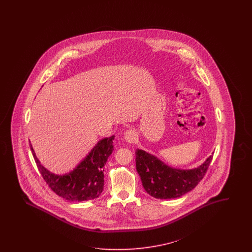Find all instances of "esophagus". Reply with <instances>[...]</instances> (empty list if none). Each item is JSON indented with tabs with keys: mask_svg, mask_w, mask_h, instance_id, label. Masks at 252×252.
<instances>
[{
	"mask_svg": "<svg viewBox=\"0 0 252 252\" xmlns=\"http://www.w3.org/2000/svg\"><path fill=\"white\" fill-rule=\"evenodd\" d=\"M136 134L134 133L133 130H126L125 132V139L128 143H133L136 141Z\"/></svg>",
	"mask_w": 252,
	"mask_h": 252,
	"instance_id": "34e87169",
	"label": "esophagus"
}]
</instances>
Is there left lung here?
Wrapping results in <instances>:
<instances>
[{
	"mask_svg": "<svg viewBox=\"0 0 252 252\" xmlns=\"http://www.w3.org/2000/svg\"><path fill=\"white\" fill-rule=\"evenodd\" d=\"M213 156L199 167L178 170L169 167L153 155L136 150V167L147 193L165 199L181 197L195 189L205 176Z\"/></svg>",
	"mask_w": 252,
	"mask_h": 252,
	"instance_id": "1",
	"label": "left lung"
}]
</instances>
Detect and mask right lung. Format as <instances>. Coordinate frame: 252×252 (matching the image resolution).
I'll return each instance as SVG.
<instances>
[{
	"mask_svg": "<svg viewBox=\"0 0 252 252\" xmlns=\"http://www.w3.org/2000/svg\"><path fill=\"white\" fill-rule=\"evenodd\" d=\"M115 136L103 138L73 172L55 176L38 161L31 144V150L38 171L49 188L58 196L71 201H84L98 198L103 190L104 166L114 151Z\"/></svg>",
	"mask_w": 252,
	"mask_h": 252,
	"instance_id": "obj_1",
	"label": "right lung"
}]
</instances>
